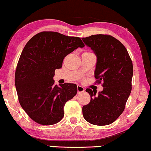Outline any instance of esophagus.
<instances>
[{"label":"esophagus","mask_w":151,"mask_h":151,"mask_svg":"<svg viewBox=\"0 0 151 151\" xmlns=\"http://www.w3.org/2000/svg\"><path fill=\"white\" fill-rule=\"evenodd\" d=\"M77 90H78V93H80L84 91V88L82 87V86H79V85L77 86Z\"/></svg>","instance_id":"esophagus-1"}]
</instances>
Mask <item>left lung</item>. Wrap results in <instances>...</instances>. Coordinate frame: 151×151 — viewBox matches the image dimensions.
<instances>
[{
    "instance_id": "1",
    "label": "left lung",
    "mask_w": 151,
    "mask_h": 151,
    "mask_svg": "<svg viewBox=\"0 0 151 151\" xmlns=\"http://www.w3.org/2000/svg\"><path fill=\"white\" fill-rule=\"evenodd\" d=\"M82 39L97 56L95 78L97 83L103 82L104 87L98 94L86 88L91 101L82 107V114L92 124L109 125L125 109L131 92L133 63L122 43L110 35H93Z\"/></svg>"
}]
</instances>
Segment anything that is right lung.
I'll return each instance as SVG.
<instances>
[{
	"label": "right lung",
	"mask_w": 151,
	"mask_h": 151,
	"mask_svg": "<svg viewBox=\"0 0 151 151\" xmlns=\"http://www.w3.org/2000/svg\"><path fill=\"white\" fill-rule=\"evenodd\" d=\"M84 45L78 37L42 32L28 41L18 60L15 85L20 106L42 125L55 124L64 116V106L77 93L75 84L58 86L53 78L65 56Z\"/></svg>",
	"instance_id": "1"
}]
</instances>
